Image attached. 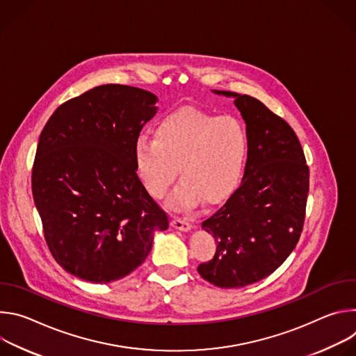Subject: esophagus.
<instances>
[{"label": "esophagus", "instance_id": "obj_1", "mask_svg": "<svg viewBox=\"0 0 356 356\" xmlns=\"http://www.w3.org/2000/svg\"><path fill=\"white\" fill-rule=\"evenodd\" d=\"M172 227L173 228H176V229H179V231H190L191 229V224L187 221V220H184V218H175V220H172Z\"/></svg>", "mask_w": 356, "mask_h": 356}]
</instances>
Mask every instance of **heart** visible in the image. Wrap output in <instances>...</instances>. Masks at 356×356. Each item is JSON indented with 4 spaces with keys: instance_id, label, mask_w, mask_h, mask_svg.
<instances>
[{
    "instance_id": "obj_1",
    "label": "heart",
    "mask_w": 356,
    "mask_h": 356,
    "mask_svg": "<svg viewBox=\"0 0 356 356\" xmlns=\"http://www.w3.org/2000/svg\"><path fill=\"white\" fill-rule=\"evenodd\" d=\"M248 134L232 115H214L183 107L162 118L154 139L140 136L134 145L136 173L155 198H162L180 176L170 204L197 207L204 200L214 206L239 186L246 158Z\"/></svg>"
}]
</instances>
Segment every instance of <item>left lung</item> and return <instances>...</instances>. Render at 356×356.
Here are the masks:
<instances>
[{
    "label": "left lung",
    "instance_id": "obj_1",
    "mask_svg": "<svg viewBox=\"0 0 356 356\" xmlns=\"http://www.w3.org/2000/svg\"><path fill=\"white\" fill-rule=\"evenodd\" d=\"M246 124L248 159L241 186L201 224L216 238L202 279L239 289L272 275L296 248L306 218L310 172L293 128L259 99L231 91Z\"/></svg>",
    "mask_w": 356,
    "mask_h": 356
}]
</instances>
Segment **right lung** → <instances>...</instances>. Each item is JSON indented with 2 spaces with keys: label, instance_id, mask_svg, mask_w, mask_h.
Returning a JSON list of instances; mask_svg holds the SVG:
<instances>
[{
  "label": "right lung",
  "instance_id": "right-lung-1",
  "mask_svg": "<svg viewBox=\"0 0 356 356\" xmlns=\"http://www.w3.org/2000/svg\"><path fill=\"white\" fill-rule=\"evenodd\" d=\"M158 97L122 84L63 103L40 132L32 194L47 248L69 273L111 283L149 255L168 214L140 183L134 145Z\"/></svg>",
  "mask_w": 356,
  "mask_h": 356
}]
</instances>
